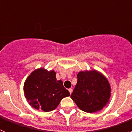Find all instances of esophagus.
<instances>
[{"instance_id":"esophagus-1","label":"esophagus","mask_w":132,"mask_h":132,"mask_svg":"<svg viewBox=\"0 0 132 132\" xmlns=\"http://www.w3.org/2000/svg\"><path fill=\"white\" fill-rule=\"evenodd\" d=\"M69 92L70 93V94H71L72 92H73V90H72V88H69Z\"/></svg>"}]
</instances>
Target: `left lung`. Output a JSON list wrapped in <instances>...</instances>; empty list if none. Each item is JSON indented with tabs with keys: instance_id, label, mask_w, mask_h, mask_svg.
Segmentation results:
<instances>
[{
	"instance_id": "left-lung-1",
	"label": "left lung",
	"mask_w": 132,
	"mask_h": 132,
	"mask_svg": "<svg viewBox=\"0 0 132 132\" xmlns=\"http://www.w3.org/2000/svg\"><path fill=\"white\" fill-rule=\"evenodd\" d=\"M77 82L71 98L81 110L94 113L108 103L111 87L108 79L96 70H86L77 74Z\"/></svg>"
}]
</instances>
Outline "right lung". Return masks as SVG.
Returning <instances> with one entry per match:
<instances>
[{"mask_svg":"<svg viewBox=\"0 0 132 132\" xmlns=\"http://www.w3.org/2000/svg\"><path fill=\"white\" fill-rule=\"evenodd\" d=\"M24 91L29 104L44 112L52 111L63 98L70 96L62 81L57 80L55 72L42 67L34 70L27 77Z\"/></svg>","mask_w":132,"mask_h":132,"instance_id":"add662e5","label":"right lung"}]
</instances>
